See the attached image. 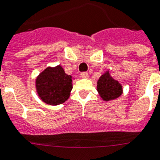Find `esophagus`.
Wrapping results in <instances>:
<instances>
[{"label":"esophagus","instance_id":"esophagus-1","mask_svg":"<svg viewBox=\"0 0 160 160\" xmlns=\"http://www.w3.org/2000/svg\"><path fill=\"white\" fill-rule=\"evenodd\" d=\"M81 78H88V73L87 72H83L81 73Z\"/></svg>","mask_w":160,"mask_h":160}]
</instances>
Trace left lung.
<instances>
[{"label":"left lung","mask_w":160,"mask_h":160,"mask_svg":"<svg viewBox=\"0 0 160 160\" xmlns=\"http://www.w3.org/2000/svg\"><path fill=\"white\" fill-rule=\"evenodd\" d=\"M98 91L104 101L113 100L122 93V87L110 76L109 72L104 73L98 82Z\"/></svg>","instance_id":"left-lung-1"}]
</instances>
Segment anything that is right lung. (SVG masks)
Returning <instances> with one entry per match:
<instances>
[{"mask_svg": "<svg viewBox=\"0 0 160 160\" xmlns=\"http://www.w3.org/2000/svg\"><path fill=\"white\" fill-rule=\"evenodd\" d=\"M39 97L48 105L62 104L69 98L72 89V77L64 72L61 66L47 68L36 79Z\"/></svg>", "mask_w": 160, "mask_h": 160, "instance_id": "1", "label": "right lung"}]
</instances>
